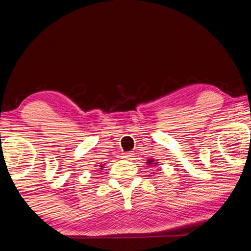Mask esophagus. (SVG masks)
<instances>
[{
  "mask_svg": "<svg viewBox=\"0 0 251 251\" xmlns=\"http://www.w3.org/2000/svg\"><path fill=\"white\" fill-rule=\"evenodd\" d=\"M123 158H126V160L134 159V153H131V152H126V153L123 154Z\"/></svg>",
  "mask_w": 251,
  "mask_h": 251,
  "instance_id": "esophagus-1",
  "label": "esophagus"
}]
</instances>
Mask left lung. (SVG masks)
<instances>
[{
	"instance_id": "8db88e82",
	"label": "left lung",
	"mask_w": 251,
	"mask_h": 251,
	"mask_svg": "<svg viewBox=\"0 0 251 251\" xmlns=\"http://www.w3.org/2000/svg\"><path fill=\"white\" fill-rule=\"evenodd\" d=\"M158 159H153V158H151V159H148L147 160V164H148V166H150V168H156L157 165H158Z\"/></svg>"
}]
</instances>
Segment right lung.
I'll use <instances>...</instances> for the list:
<instances>
[{
  "label": "right lung",
  "mask_w": 251,
  "mask_h": 251,
  "mask_svg": "<svg viewBox=\"0 0 251 251\" xmlns=\"http://www.w3.org/2000/svg\"><path fill=\"white\" fill-rule=\"evenodd\" d=\"M104 164H106V163H104ZM104 164H101V165H95V166H99V170H102L104 168Z\"/></svg>",
  "instance_id": "obj_1"
}]
</instances>
